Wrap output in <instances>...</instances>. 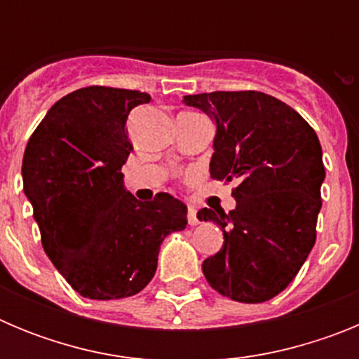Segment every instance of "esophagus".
I'll list each match as a JSON object with an SVG mask.
<instances>
[{"label": "esophagus", "instance_id": "esophagus-1", "mask_svg": "<svg viewBox=\"0 0 359 359\" xmlns=\"http://www.w3.org/2000/svg\"><path fill=\"white\" fill-rule=\"evenodd\" d=\"M187 221H189L190 226H196V224H199V217H198V212H196V208L189 207V212H187Z\"/></svg>", "mask_w": 359, "mask_h": 359}]
</instances>
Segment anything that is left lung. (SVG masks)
Segmentation results:
<instances>
[{
	"mask_svg": "<svg viewBox=\"0 0 359 359\" xmlns=\"http://www.w3.org/2000/svg\"><path fill=\"white\" fill-rule=\"evenodd\" d=\"M183 102L217 126L210 176L237 183L233 210L198 212L224 237L203 273L223 297L266 302L290 286L315 246L325 177L318 136L293 107L261 91L187 95Z\"/></svg>",
	"mask_w": 359,
	"mask_h": 359,
	"instance_id": "obj_1",
	"label": "left lung"
}]
</instances>
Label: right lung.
<instances>
[{
	"mask_svg": "<svg viewBox=\"0 0 359 359\" xmlns=\"http://www.w3.org/2000/svg\"><path fill=\"white\" fill-rule=\"evenodd\" d=\"M149 100L136 90L81 88L50 107L25 149V194L44 252L91 300L140 293L156 273L160 244L187 226L180 199L160 192L142 203L123 189L133 151L126 122Z\"/></svg>",
	"mask_w": 359,
	"mask_h": 359,
	"instance_id": "obj_1",
	"label": "right lung"
}]
</instances>
